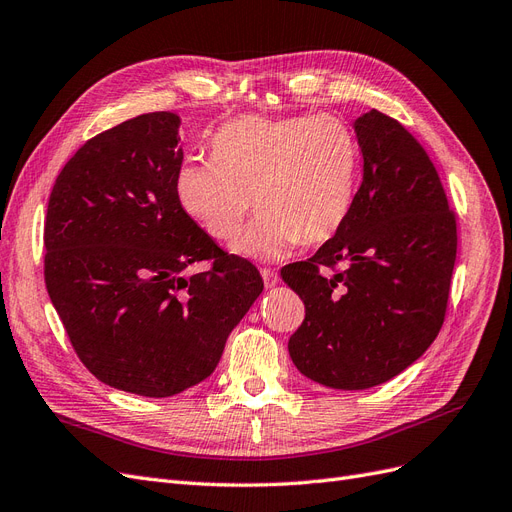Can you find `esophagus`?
Listing matches in <instances>:
<instances>
[{
	"instance_id": "obj_1",
	"label": "esophagus",
	"mask_w": 512,
	"mask_h": 512,
	"mask_svg": "<svg viewBox=\"0 0 512 512\" xmlns=\"http://www.w3.org/2000/svg\"><path fill=\"white\" fill-rule=\"evenodd\" d=\"M261 278H263V285H266L268 289L278 285V274L274 270H270V268H263L261 270Z\"/></svg>"
}]
</instances>
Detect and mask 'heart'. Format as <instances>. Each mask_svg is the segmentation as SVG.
Masks as SVG:
<instances>
[{"label": "heart", "mask_w": 512, "mask_h": 512, "mask_svg": "<svg viewBox=\"0 0 512 512\" xmlns=\"http://www.w3.org/2000/svg\"><path fill=\"white\" fill-rule=\"evenodd\" d=\"M212 159H187L174 178L176 200L214 240H229L249 212L257 217L232 242V253L280 261L302 240L334 238L355 202L361 148L334 114L232 119L210 140Z\"/></svg>", "instance_id": "obj_1"}]
</instances>
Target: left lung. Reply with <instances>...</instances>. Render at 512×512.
<instances>
[{"label":"left lung","mask_w":512,"mask_h":512,"mask_svg":"<svg viewBox=\"0 0 512 512\" xmlns=\"http://www.w3.org/2000/svg\"><path fill=\"white\" fill-rule=\"evenodd\" d=\"M364 178L349 219L280 276L306 306L289 355L310 381L370 389L404 372L438 336L457 255L455 214L412 134L370 110L355 121Z\"/></svg>","instance_id":"8db88e82"}]
</instances>
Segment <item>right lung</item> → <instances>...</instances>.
<instances>
[{"instance_id":"right-lung-1","label":"right lung","mask_w":512,"mask_h":512,"mask_svg":"<svg viewBox=\"0 0 512 512\" xmlns=\"http://www.w3.org/2000/svg\"><path fill=\"white\" fill-rule=\"evenodd\" d=\"M180 117L140 114L65 163L48 200L44 280L76 355L102 383L170 398L208 378L263 291L180 208ZM208 273L185 277L197 260Z\"/></svg>"}]
</instances>
